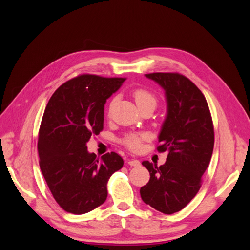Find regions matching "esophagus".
<instances>
[{
    "label": "esophagus",
    "mask_w": 250,
    "mask_h": 250,
    "mask_svg": "<svg viewBox=\"0 0 250 250\" xmlns=\"http://www.w3.org/2000/svg\"><path fill=\"white\" fill-rule=\"evenodd\" d=\"M128 165L131 166V167H139V166L141 165V163H140V161L135 160V158H132V160L128 161Z\"/></svg>",
    "instance_id": "obj_1"
}]
</instances>
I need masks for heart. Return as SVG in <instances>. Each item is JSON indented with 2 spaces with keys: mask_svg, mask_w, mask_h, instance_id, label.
I'll return each instance as SVG.
<instances>
[{
  "mask_svg": "<svg viewBox=\"0 0 250 250\" xmlns=\"http://www.w3.org/2000/svg\"><path fill=\"white\" fill-rule=\"evenodd\" d=\"M132 95L134 98V101H135V103H137L139 108L145 106V105H149V104L156 105V98L154 97V95L152 93H150L147 89L138 88L134 90ZM115 101H116V99H113L110 102L109 108L112 106V104L115 103ZM145 138H146L145 134L132 133V134L127 135V137L124 139V144L129 149L135 151V150H139L141 148L142 140Z\"/></svg>",
  "mask_w": 250,
  "mask_h": 250,
  "instance_id": "heart-1",
  "label": "heart"
}]
</instances>
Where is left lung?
I'll list each match as a JSON object with an SVG mask.
<instances>
[{
	"label": "left lung",
	"instance_id": "1",
	"mask_svg": "<svg viewBox=\"0 0 250 250\" xmlns=\"http://www.w3.org/2000/svg\"><path fill=\"white\" fill-rule=\"evenodd\" d=\"M145 76L165 90L167 115L158 134L160 152L167 151L162 166L142 163L150 173L141 188L143 201L161 213L183 209L198 193L201 177L214 149V127L208 102L194 83L178 73H152Z\"/></svg>",
	"mask_w": 250,
	"mask_h": 250
}]
</instances>
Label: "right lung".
Returning <instances> with one entry per match:
<instances>
[{
	"mask_svg": "<svg viewBox=\"0 0 250 250\" xmlns=\"http://www.w3.org/2000/svg\"><path fill=\"white\" fill-rule=\"evenodd\" d=\"M125 78L81 75L60 85L44 109L39 133L40 167L56 202L82 215L107 198V181L123 167L116 152L98 160L86 143L103 129L104 105Z\"/></svg>",
	"mask_w": 250,
	"mask_h": 250,
	"instance_id": "right-lung-1",
	"label": "right lung"
}]
</instances>
